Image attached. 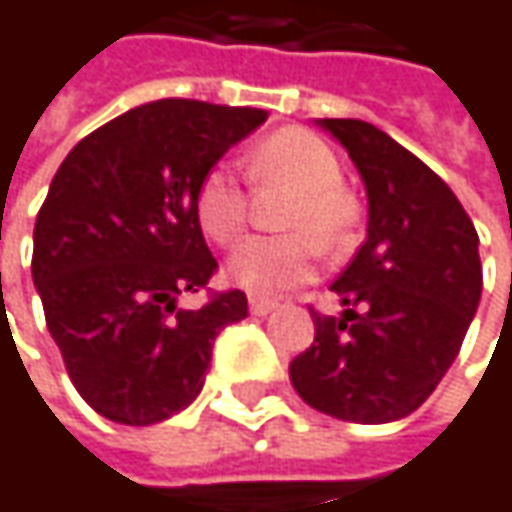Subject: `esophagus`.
Listing matches in <instances>:
<instances>
[{
  "label": "esophagus",
  "instance_id": "1",
  "mask_svg": "<svg viewBox=\"0 0 512 512\" xmlns=\"http://www.w3.org/2000/svg\"><path fill=\"white\" fill-rule=\"evenodd\" d=\"M249 308H252V314H255V317H266V314H272V311L278 308V302H272V299H257V296H252V299H249Z\"/></svg>",
  "mask_w": 512,
  "mask_h": 512
}]
</instances>
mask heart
Returning <instances> with one entry per match:
<instances>
[{"instance_id":"heart-1","label":"heart","mask_w":512,"mask_h":512,"mask_svg":"<svg viewBox=\"0 0 512 512\" xmlns=\"http://www.w3.org/2000/svg\"><path fill=\"white\" fill-rule=\"evenodd\" d=\"M249 174L255 183H287L293 195L281 213L290 234L252 237L228 260L234 284L257 296H278L311 278L317 244L326 252L347 246L361 216L358 198L341 183V159L326 139L305 127H281L269 133L249 154ZM195 216L201 231L231 246L249 219V195L243 180L225 168H210L195 192Z\"/></svg>"}]
</instances>
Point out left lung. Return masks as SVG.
Here are the masks:
<instances>
[{"label": "left lung", "mask_w": 512, "mask_h": 512, "mask_svg": "<svg viewBox=\"0 0 512 512\" xmlns=\"http://www.w3.org/2000/svg\"><path fill=\"white\" fill-rule=\"evenodd\" d=\"M367 186V240L332 290L344 317L311 308L314 341L290 361L296 394L323 415L388 424L415 412L460 353L480 302L477 231L451 186L379 127L320 121Z\"/></svg>", "instance_id": "left-lung-1"}]
</instances>
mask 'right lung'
Here are the masks:
<instances>
[{"label":"right lung","mask_w":512,"mask_h":512,"mask_svg":"<svg viewBox=\"0 0 512 512\" xmlns=\"http://www.w3.org/2000/svg\"><path fill=\"white\" fill-rule=\"evenodd\" d=\"M263 121V109L165 97L88 133L55 171L32 278L67 376L97 415L127 427L177 415L204 385L216 335L249 314L243 290L207 287L219 263L195 192ZM201 289V309L176 305Z\"/></svg>","instance_id":"right-lung-1"}]
</instances>
